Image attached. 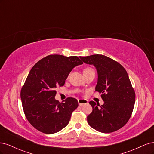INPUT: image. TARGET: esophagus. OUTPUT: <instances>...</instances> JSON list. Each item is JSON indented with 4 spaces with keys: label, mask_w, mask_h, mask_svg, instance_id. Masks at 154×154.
<instances>
[{
    "label": "esophagus",
    "mask_w": 154,
    "mask_h": 154,
    "mask_svg": "<svg viewBox=\"0 0 154 154\" xmlns=\"http://www.w3.org/2000/svg\"><path fill=\"white\" fill-rule=\"evenodd\" d=\"M78 104L80 106H82L84 105H86L88 103V101L87 100H83V99H79L78 100Z\"/></svg>",
    "instance_id": "esophagus-1"
}]
</instances>
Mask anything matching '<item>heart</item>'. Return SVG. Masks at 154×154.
<instances>
[{
	"instance_id": "obj_1",
	"label": "heart",
	"mask_w": 154,
	"mask_h": 154,
	"mask_svg": "<svg viewBox=\"0 0 154 154\" xmlns=\"http://www.w3.org/2000/svg\"><path fill=\"white\" fill-rule=\"evenodd\" d=\"M91 70H92V69H91V68H86V69H85L84 70H83V73L87 72L89 71H91Z\"/></svg>"
}]
</instances>
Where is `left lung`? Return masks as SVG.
<instances>
[{
    "mask_svg": "<svg viewBox=\"0 0 154 154\" xmlns=\"http://www.w3.org/2000/svg\"><path fill=\"white\" fill-rule=\"evenodd\" d=\"M94 66L97 73L96 91L101 93L104 103L89 102L92 112L87 116L91 127L102 133L113 132L128 122L132 113L136 94L127 72L114 60L101 54L80 57Z\"/></svg>",
    "mask_w": 154,
    "mask_h": 154,
    "instance_id": "left-lung-1",
    "label": "left lung"
}]
</instances>
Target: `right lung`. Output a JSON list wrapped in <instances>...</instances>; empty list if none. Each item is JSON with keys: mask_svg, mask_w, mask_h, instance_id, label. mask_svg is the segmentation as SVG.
<instances>
[{"mask_svg": "<svg viewBox=\"0 0 154 154\" xmlns=\"http://www.w3.org/2000/svg\"><path fill=\"white\" fill-rule=\"evenodd\" d=\"M83 64L78 57L49 55L37 62L29 72L20 97L26 117L39 131L52 134L68 125L78 100L68 97L63 103L55 99V88L63 86L74 67Z\"/></svg>", "mask_w": 154, "mask_h": 154, "instance_id": "add662e5", "label": "right lung"}]
</instances>
